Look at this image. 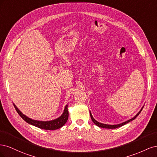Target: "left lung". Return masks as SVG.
Wrapping results in <instances>:
<instances>
[{"label": "left lung", "instance_id": "1", "mask_svg": "<svg viewBox=\"0 0 157 157\" xmlns=\"http://www.w3.org/2000/svg\"><path fill=\"white\" fill-rule=\"evenodd\" d=\"M143 108H144V106L141 107V110L136 114V115H135L134 117L132 118L131 119L128 120V121H125V122H122V123H121V124H115V125L106 124H103V123H101V122H98L97 121H96V120L94 119V117H93V116L92 115V113H91V112H90V117H91V118H92V120L93 122H94V124H96V126H99V127H100V128H108V129H115V128H118V127H121V126H123V125H124V124H127V123H128L129 122H130V121H133V120H134L135 118L140 115V113H141V111H142V109H143Z\"/></svg>", "mask_w": 157, "mask_h": 157}]
</instances>
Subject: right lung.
<instances>
[{"mask_svg": "<svg viewBox=\"0 0 157 157\" xmlns=\"http://www.w3.org/2000/svg\"><path fill=\"white\" fill-rule=\"evenodd\" d=\"M13 105L15 107V109L16 111L17 112V113L26 122L29 123V124L35 126L36 127L41 128V129L48 130H54L59 129V128L64 126L68 120L69 111H68L67 105H66V106L65 107L63 113L59 117L56 118L54 120L48 121H36V120L31 119V118L27 117L26 115H23V114L19 110L18 108L16 107V105H15V104H13Z\"/></svg>", "mask_w": 157, "mask_h": 157, "instance_id": "add662e5", "label": "right lung"}]
</instances>
